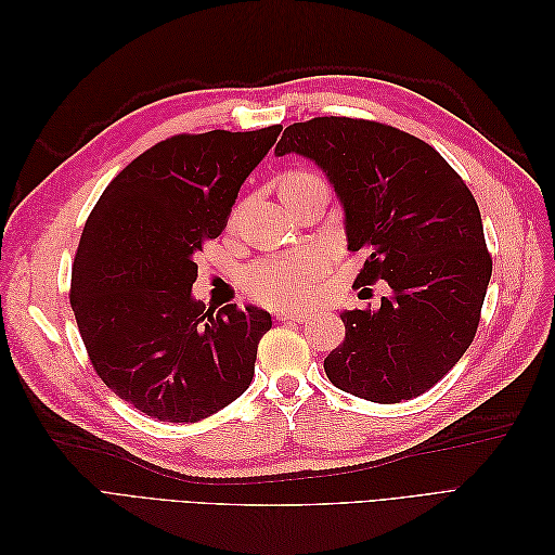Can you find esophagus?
Segmentation results:
<instances>
[{
  "label": "esophagus",
  "mask_w": 555,
  "mask_h": 555,
  "mask_svg": "<svg viewBox=\"0 0 555 555\" xmlns=\"http://www.w3.org/2000/svg\"><path fill=\"white\" fill-rule=\"evenodd\" d=\"M275 317L280 319V322H298L304 324L308 322V312H289V310H278Z\"/></svg>",
  "instance_id": "1"
}]
</instances>
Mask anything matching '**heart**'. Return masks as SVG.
<instances>
[{"label":"heart","instance_id":"b5f03b06","mask_svg":"<svg viewBox=\"0 0 555 555\" xmlns=\"http://www.w3.org/2000/svg\"><path fill=\"white\" fill-rule=\"evenodd\" d=\"M322 182L324 178L314 171L294 169L280 178V194L282 198H289ZM328 268L331 255L324 247H304L296 251H282V255H266L251 261L243 271V289L261 306L296 310L312 298L317 282L328 273Z\"/></svg>","mask_w":555,"mask_h":555}]
</instances>
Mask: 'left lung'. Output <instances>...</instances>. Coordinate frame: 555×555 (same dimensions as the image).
Listing matches in <instances>:
<instances>
[{
	"label": "left lung",
	"instance_id": "1",
	"mask_svg": "<svg viewBox=\"0 0 555 555\" xmlns=\"http://www.w3.org/2000/svg\"><path fill=\"white\" fill-rule=\"evenodd\" d=\"M278 155L322 166L345 208L354 284L389 282L377 310L343 312L345 340L324 359L338 389L373 402L426 393L465 354L493 273L479 206L426 141L363 117H312L284 129Z\"/></svg>",
	"mask_w": 555,
	"mask_h": 555
}]
</instances>
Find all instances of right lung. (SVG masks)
<instances>
[{
    "label": "right lung",
    "instance_id": "add662e5",
    "mask_svg": "<svg viewBox=\"0 0 555 555\" xmlns=\"http://www.w3.org/2000/svg\"><path fill=\"white\" fill-rule=\"evenodd\" d=\"M282 125L176 133L117 173L92 208L69 300L94 373L143 414L194 424L255 377L271 314L192 298L196 255L227 227Z\"/></svg>",
    "mask_w": 555,
    "mask_h": 555
}]
</instances>
